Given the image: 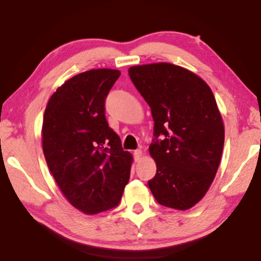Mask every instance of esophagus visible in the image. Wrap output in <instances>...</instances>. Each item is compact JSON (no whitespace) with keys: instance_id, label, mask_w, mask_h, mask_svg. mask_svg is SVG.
I'll return each instance as SVG.
<instances>
[{"instance_id":"obj_1","label":"esophagus","mask_w":261,"mask_h":261,"mask_svg":"<svg viewBox=\"0 0 261 261\" xmlns=\"http://www.w3.org/2000/svg\"><path fill=\"white\" fill-rule=\"evenodd\" d=\"M141 155H143V151L141 149H136L134 152V158H135V161H139Z\"/></svg>"}]
</instances>
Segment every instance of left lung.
<instances>
[{"instance_id":"obj_1","label":"left lung","mask_w":261,"mask_h":261,"mask_svg":"<svg viewBox=\"0 0 261 261\" xmlns=\"http://www.w3.org/2000/svg\"><path fill=\"white\" fill-rule=\"evenodd\" d=\"M129 76L154 120L149 154L156 174L149 190L160 205L191 208L208 191L222 156L224 125L213 92L196 73L165 62L131 67Z\"/></svg>"}]
</instances>
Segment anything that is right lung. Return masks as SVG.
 I'll list each match as a JSON object with an SVG mask.
<instances>
[{"label":"right lung","mask_w":261,"mask_h":261,"mask_svg":"<svg viewBox=\"0 0 261 261\" xmlns=\"http://www.w3.org/2000/svg\"><path fill=\"white\" fill-rule=\"evenodd\" d=\"M115 69H92L64 82L43 115L42 149L61 192L73 207L93 215L120 202L132 155L105 116V100L120 77Z\"/></svg>","instance_id":"add662e5"}]
</instances>
